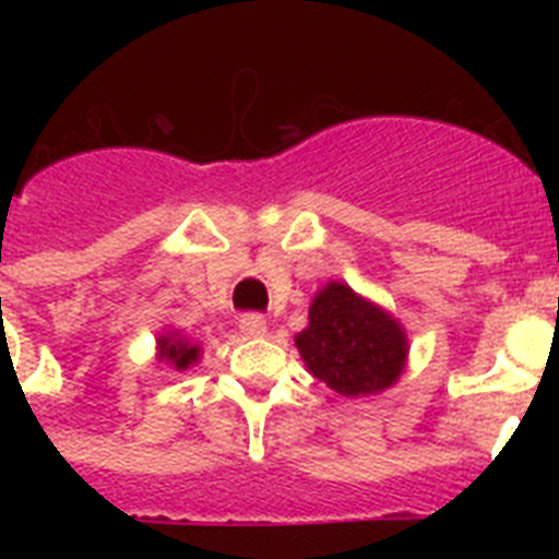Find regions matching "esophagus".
<instances>
[{"label":"esophagus","instance_id":"1","mask_svg":"<svg viewBox=\"0 0 559 559\" xmlns=\"http://www.w3.org/2000/svg\"><path fill=\"white\" fill-rule=\"evenodd\" d=\"M265 319L263 316H243V319H240V333L246 335V338H260V335H265Z\"/></svg>","mask_w":559,"mask_h":559}]
</instances>
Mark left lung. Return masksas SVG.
Here are the masks:
<instances>
[{"label": "left lung", "mask_w": 559, "mask_h": 559, "mask_svg": "<svg viewBox=\"0 0 559 559\" xmlns=\"http://www.w3.org/2000/svg\"><path fill=\"white\" fill-rule=\"evenodd\" d=\"M294 341L308 372L341 397L386 392L408 364L406 328L338 280L313 296L308 328Z\"/></svg>", "instance_id": "left-lung-1"}]
</instances>
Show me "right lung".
Masks as SVG:
<instances>
[{"instance_id":"obj_1","label":"right lung","mask_w":559,"mask_h":559,"mask_svg":"<svg viewBox=\"0 0 559 559\" xmlns=\"http://www.w3.org/2000/svg\"><path fill=\"white\" fill-rule=\"evenodd\" d=\"M201 353H204L201 341L187 338V335H181V330H165V333L156 335V360L176 369V372L195 367L201 360Z\"/></svg>"}]
</instances>
